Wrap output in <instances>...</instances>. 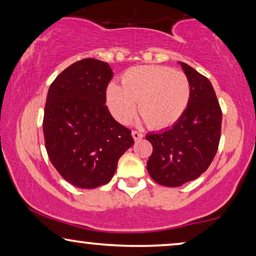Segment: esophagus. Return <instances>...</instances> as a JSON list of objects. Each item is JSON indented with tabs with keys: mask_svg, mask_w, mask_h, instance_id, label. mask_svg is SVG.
I'll use <instances>...</instances> for the list:
<instances>
[{
	"mask_svg": "<svg viewBox=\"0 0 256 256\" xmlns=\"http://www.w3.org/2000/svg\"><path fill=\"white\" fill-rule=\"evenodd\" d=\"M132 138H134L135 141H140V140L143 138V134H141V132L138 130H132Z\"/></svg>",
	"mask_w": 256,
	"mask_h": 256,
	"instance_id": "34e87169",
	"label": "esophagus"
}]
</instances>
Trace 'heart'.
<instances>
[{
	"instance_id": "b5f03b06",
	"label": "heart",
	"mask_w": 256,
	"mask_h": 256,
	"mask_svg": "<svg viewBox=\"0 0 256 256\" xmlns=\"http://www.w3.org/2000/svg\"><path fill=\"white\" fill-rule=\"evenodd\" d=\"M191 96L188 78L168 66H134L124 73L121 86L110 82L106 90L107 106L120 124H128L138 110L152 129L174 126L186 110Z\"/></svg>"
}]
</instances>
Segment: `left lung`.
Returning <instances> with one entry per match:
<instances>
[{
  "label": "left lung",
  "mask_w": 256,
  "mask_h": 256,
  "mask_svg": "<svg viewBox=\"0 0 256 256\" xmlns=\"http://www.w3.org/2000/svg\"><path fill=\"white\" fill-rule=\"evenodd\" d=\"M180 64L191 86L186 110L171 128L146 136L152 144L146 163L150 177L169 188L194 180L208 170L222 134V113L212 84L191 66Z\"/></svg>",
  "instance_id": "1"
}]
</instances>
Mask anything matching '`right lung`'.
Returning <instances> with one entry per match:
<instances>
[{
	"label": "right lung",
	"instance_id": "obj_1",
	"mask_svg": "<svg viewBox=\"0 0 256 256\" xmlns=\"http://www.w3.org/2000/svg\"><path fill=\"white\" fill-rule=\"evenodd\" d=\"M113 74L107 62L86 58L65 68L48 88L45 148L56 170L76 188L107 184L118 158L134 144L132 132L104 104Z\"/></svg>",
	"mask_w": 256,
	"mask_h": 256
}]
</instances>
